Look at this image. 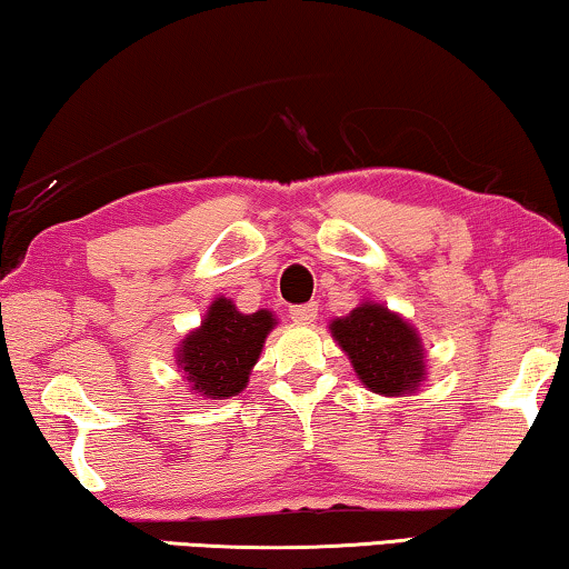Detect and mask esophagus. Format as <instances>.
<instances>
[{
	"label": "esophagus",
	"instance_id": "1",
	"mask_svg": "<svg viewBox=\"0 0 569 569\" xmlns=\"http://www.w3.org/2000/svg\"><path fill=\"white\" fill-rule=\"evenodd\" d=\"M290 316L295 323H302V326H310L312 320L318 318V305L316 302H305V305H295L290 308Z\"/></svg>",
	"mask_w": 569,
	"mask_h": 569
}]
</instances>
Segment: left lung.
Here are the masks:
<instances>
[{"mask_svg": "<svg viewBox=\"0 0 569 569\" xmlns=\"http://www.w3.org/2000/svg\"><path fill=\"white\" fill-rule=\"evenodd\" d=\"M333 341L349 357L361 385L385 398H406L426 380L421 336L400 312L365 300L349 316L333 318Z\"/></svg>", "mask_w": 569, "mask_h": 569, "instance_id": "obj_1", "label": "left lung"}]
</instances>
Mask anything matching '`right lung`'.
I'll use <instances>...</instances> for the list:
<instances>
[{"instance_id":"obj_1","label":"right lung","mask_w":569,"mask_h":569,"mask_svg":"<svg viewBox=\"0 0 569 569\" xmlns=\"http://www.w3.org/2000/svg\"><path fill=\"white\" fill-rule=\"evenodd\" d=\"M277 318L271 310L241 312L220 295L202 323L177 343L174 359L189 392L202 400H228L243 392Z\"/></svg>"}]
</instances>
